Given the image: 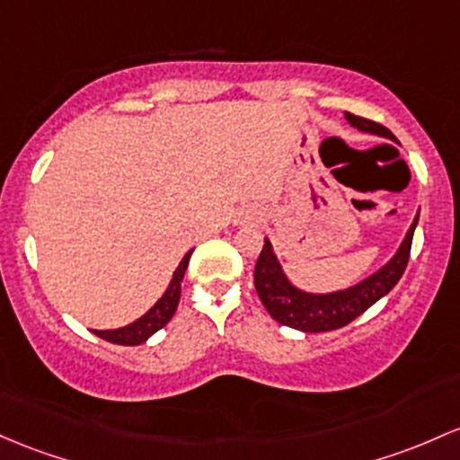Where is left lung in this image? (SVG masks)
Wrapping results in <instances>:
<instances>
[{"mask_svg":"<svg viewBox=\"0 0 460 460\" xmlns=\"http://www.w3.org/2000/svg\"><path fill=\"white\" fill-rule=\"evenodd\" d=\"M345 119L353 128L362 130V133L377 135V137L395 139V135L386 128V126L371 122V119L360 118V115L345 113ZM419 222V211L412 220L411 229H408L406 238L402 240L397 253L376 270L367 279L358 281L356 286L345 288V290L325 292V295H316V292H305L296 288L286 277L284 269H281L279 260H277L275 251L269 238H264V249H261L260 257L255 264V290L260 295L261 304H264L269 314L281 325L292 327L299 332H332L338 327H345L347 323L367 312L369 307L380 301L382 296L395 288L397 281L402 279L403 270H406L408 257H411V244L412 234Z\"/></svg>","mask_w":460,"mask_h":460,"instance_id":"8db88e82","label":"left lung"}]
</instances>
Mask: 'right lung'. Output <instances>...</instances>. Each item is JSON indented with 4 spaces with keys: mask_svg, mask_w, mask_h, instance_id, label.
<instances>
[{
    "mask_svg": "<svg viewBox=\"0 0 460 460\" xmlns=\"http://www.w3.org/2000/svg\"><path fill=\"white\" fill-rule=\"evenodd\" d=\"M191 251H188V253L183 255V260H181V264L176 266L172 279H170V286L168 290L164 292V296H161L144 316H139V319L130 323V325L118 327V330H93V334L104 338V341L109 342H115V345H141V342L148 341L155 332H159L161 327L168 325V321L174 316L176 305H179L181 281H183L185 270H188Z\"/></svg>",
    "mask_w": 460,
    "mask_h": 460,
    "instance_id": "1",
    "label": "right lung"
}]
</instances>
